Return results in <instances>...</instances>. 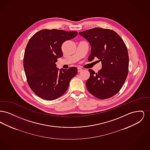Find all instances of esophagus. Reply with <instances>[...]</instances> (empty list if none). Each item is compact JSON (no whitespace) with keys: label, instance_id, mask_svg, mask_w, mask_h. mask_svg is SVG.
<instances>
[{"label":"esophagus","instance_id":"1","mask_svg":"<svg viewBox=\"0 0 150 150\" xmlns=\"http://www.w3.org/2000/svg\"><path fill=\"white\" fill-rule=\"evenodd\" d=\"M81 71H82V69H81V68H79V67L78 68V72H79Z\"/></svg>","mask_w":150,"mask_h":150}]
</instances>
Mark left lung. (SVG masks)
Listing matches in <instances>:
<instances>
[{"instance_id": "8db88e82", "label": "left lung", "mask_w": 150, "mask_h": 150, "mask_svg": "<svg viewBox=\"0 0 150 150\" xmlns=\"http://www.w3.org/2000/svg\"><path fill=\"white\" fill-rule=\"evenodd\" d=\"M79 34L91 46L88 61L96 57L102 63V69L97 73L89 69L90 77L86 81L88 91L100 100L113 97L121 89L128 73V52L125 43L110 29L96 28Z\"/></svg>"}]
</instances>
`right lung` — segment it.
Here are the masks:
<instances>
[{"mask_svg":"<svg viewBox=\"0 0 150 150\" xmlns=\"http://www.w3.org/2000/svg\"><path fill=\"white\" fill-rule=\"evenodd\" d=\"M78 35L76 31L42 30L29 40L23 58V67L29 86L43 100L58 98L68 89L78 69L71 67L59 70L56 62L62 57V45Z\"/></svg>","mask_w":150,"mask_h":150,"instance_id":"obj_1","label":"right lung"}]
</instances>
